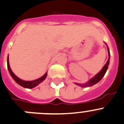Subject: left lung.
Segmentation results:
<instances>
[{"label": "left lung", "instance_id": "1", "mask_svg": "<svg viewBox=\"0 0 124 124\" xmlns=\"http://www.w3.org/2000/svg\"><path fill=\"white\" fill-rule=\"evenodd\" d=\"M107 49H108V61H107V63L105 64L104 66H103V68H102V69H101V71H100L98 74H97L94 77L92 78L90 80L88 81L87 83H85V84H80V83H75V84H76L77 85L82 87V88H86V87L92 86L94 85L97 83L99 82H100V81L101 80V79L103 77V76H104L106 72H107V69H108V65H109V59H110V54H109V48H108V46L107 45Z\"/></svg>", "mask_w": 124, "mask_h": 124}]
</instances>
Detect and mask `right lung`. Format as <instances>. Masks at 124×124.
I'll return each mask as SVG.
<instances>
[{
	"mask_svg": "<svg viewBox=\"0 0 124 124\" xmlns=\"http://www.w3.org/2000/svg\"><path fill=\"white\" fill-rule=\"evenodd\" d=\"M7 68H8V71L10 72V75H11V77L14 79V80L17 83V84L25 88H29V89H31L33 88H35L36 86L38 85L39 83H42L47 77V72L43 76H42L41 77H40L39 78L36 79L35 80L32 81H25L23 80L22 79L19 78L17 77L15 74L12 72L11 68L10 67V64H9V60H8V56L7 57Z\"/></svg>",
	"mask_w": 124,
	"mask_h": 124,
	"instance_id": "add662e5",
	"label": "right lung"
}]
</instances>
